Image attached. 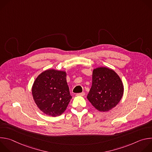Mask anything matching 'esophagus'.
<instances>
[{"label":"esophagus","mask_w":152,"mask_h":152,"mask_svg":"<svg viewBox=\"0 0 152 152\" xmlns=\"http://www.w3.org/2000/svg\"><path fill=\"white\" fill-rule=\"evenodd\" d=\"M85 93L84 92H83V93H77L76 95L77 96H85Z\"/></svg>","instance_id":"obj_1"}]
</instances>
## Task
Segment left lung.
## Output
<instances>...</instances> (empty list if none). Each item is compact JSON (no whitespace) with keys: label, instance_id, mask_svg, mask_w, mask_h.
Wrapping results in <instances>:
<instances>
[{"label":"left lung","instance_id":"8db88e82","mask_svg":"<svg viewBox=\"0 0 152 152\" xmlns=\"http://www.w3.org/2000/svg\"><path fill=\"white\" fill-rule=\"evenodd\" d=\"M92 86L87 99L99 111L106 112L114 107L123 94V85L118 75L106 67L93 72Z\"/></svg>","mask_w":152,"mask_h":152}]
</instances>
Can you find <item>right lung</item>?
Listing matches in <instances>:
<instances>
[{"label":"right lung","instance_id":"add662e5","mask_svg":"<svg viewBox=\"0 0 152 152\" xmlns=\"http://www.w3.org/2000/svg\"><path fill=\"white\" fill-rule=\"evenodd\" d=\"M32 96L39 109L56 117L65 111L72 99L66 80V73L48 70L41 73L32 86Z\"/></svg>","mask_w":152,"mask_h":152}]
</instances>
